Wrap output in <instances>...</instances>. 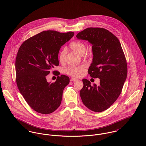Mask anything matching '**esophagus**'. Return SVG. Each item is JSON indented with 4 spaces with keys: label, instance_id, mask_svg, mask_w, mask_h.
Segmentation results:
<instances>
[{
    "label": "esophagus",
    "instance_id": "34e87169",
    "mask_svg": "<svg viewBox=\"0 0 146 146\" xmlns=\"http://www.w3.org/2000/svg\"><path fill=\"white\" fill-rule=\"evenodd\" d=\"M70 80H71V81H72V82H76V81H77V80H78V79H75V78H71V79H70Z\"/></svg>",
    "mask_w": 146,
    "mask_h": 146
}]
</instances>
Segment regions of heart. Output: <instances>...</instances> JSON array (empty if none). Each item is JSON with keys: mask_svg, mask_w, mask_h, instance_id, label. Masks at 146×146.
<instances>
[{"mask_svg": "<svg viewBox=\"0 0 146 146\" xmlns=\"http://www.w3.org/2000/svg\"><path fill=\"white\" fill-rule=\"evenodd\" d=\"M70 46L72 50L76 52L80 55H83L84 53L85 52L86 50V45L85 44L82 42H79V41H75V42H71L70 44ZM66 53V49L65 48H63L61 51L60 52L59 54V60L61 62H62L64 61V57ZM85 67L83 65L79 66H69L67 68H66L65 70V72L75 78H78L79 77L82 73L85 70Z\"/></svg>", "mask_w": 146, "mask_h": 146, "instance_id": "heart-1", "label": "heart"}]
</instances>
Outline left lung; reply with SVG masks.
I'll use <instances>...</instances> for the list:
<instances>
[{
    "label": "left lung",
    "instance_id": "left-lung-1",
    "mask_svg": "<svg viewBox=\"0 0 146 146\" xmlns=\"http://www.w3.org/2000/svg\"><path fill=\"white\" fill-rule=\"evenodd\" d=\"M76 37L92 45L93 58L88 73L100 80L99 85H91L88 80L83 79V88L80 92L82 102L93 111H104L116 101L126 79L127 67L121 44L104 28H87Z\"/></svg>",
    "mask_w": 146,
    "mask_h": 146
}]
</instances>
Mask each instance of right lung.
<instances>
[{"label": "right lung", "instance_id": "add662e5", "mask_svg": "<svg viewBox=\"0 0 146 146\" xmlns=\"http://www.w3.org/2000/svg\"><path fill=\"white\" fill-rule=\"evenodd\" d=\"M74 35L71 31H45L25 41L19 48L15 63L17 85L26 102L40 113H52L61 104L69 78L61 75L51 83L46 76L59 65V50Z\"/></svg>", "mask_w": 146, "mask_h": 146}]
</instances>
